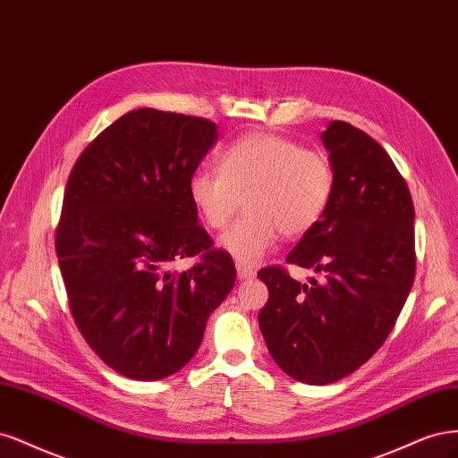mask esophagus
<instances>
[{"label": "esophagus", "mask_w": 458, "mask_h": 458, "mask_svg": "<svg viewBox=\"0 0 458 458\" xmlns=\"http://www.w3.org/2000/svg\"><path fill=\"white\" fill-rule=\"evenodd\" d=\"M235 270H238V277L240 279L255 277V274H257L253 267H247V264H242V262H235Z\"/></svg>", "instance_id": "34e87169"}]
</instances>
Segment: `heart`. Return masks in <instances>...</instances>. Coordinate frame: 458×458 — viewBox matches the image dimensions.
<instances>
[{"mask_svg": "<svg viewBox=\"0 0 458 458\" xmlns=\"http://www.w3.org/2000/svg\"><path fill=\"white\" fill-rule=\"evenodd\" d=\"M333 194V167L321 152L274 132H249L218 156V171L198 169L188 198L209 230H223L243 201L247 211L220 235L218 245L242 264L259 262L279 232L301 238L326 213Z\"/></svg>", "mask_w": 458, "mask_h": 458, "instance_id": "heart-1", "label": "heart"}]
</instances>
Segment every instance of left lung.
Segmentation results:
<instances>
[{
    "label": "left lung",
    "mask_w": 458,
    "mask_h": 458,
    "mask_svg": "<svg viewBox=\"0 0 458 458\" xmlns=\"http://www.w3.org/2000/svg\"><path fill=\"white\" fill-rule=\"evenodd\" d=\"M333 194L289 264L321 272L301 284L284 268L259 277L268 302L259 327L270 356L306 385H331L360 369L386 341L415 279V208L382 146L346 122L321 132Z\"/></svg>",
    "instance_id": "left-lung-1"
}]
</instances>
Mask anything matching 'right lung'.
Instances as JSON below:
<instances>
[{
	"mask_svg": "<svg viewBox=\"0 0 458 458\" xmlns=\"http://www.w3.org/2000/svg\"><path fill=\"white\" fill-rule=\"evenodd\" d=\"M216 139V123L203 117L132 110L68 176L56 257L70 312L97 356L127 378L181 371L235 284L232 257L213 249L188 198ZM184 256L200 260L171 271Z\"/></svg>",
	"mask_w": 458,
	"mask_h": 458,
	"instance_id": "obj_1",
	"label": "right lung"
}]
</instances>
